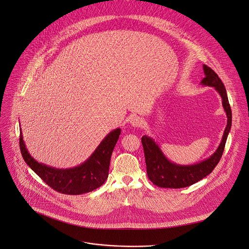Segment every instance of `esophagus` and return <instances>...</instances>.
<instances>
[{"label":"esophagus","mask_w":249,"mask_h":249,"mask_svg":"<svg viewBox=\"0 0 249 249\" xmlns=\"http://www.w3.org/2000/svg\"><path fill=\"white\" fill-rule=\"evenodd\" d=\"M129 122H130V124H131L133 127H140V126H142V118L139 117V116H132V117L130 118Z\"/></svg>","instance_id":"obj_1"}]
</instances>
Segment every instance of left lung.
Wrapping results in <instances>:
<instances>
[{
  "label": "left lung",
  "instance_id": "left-lung-1",
  "mask_svg": "<svg viewBox=\"0 0 249 249\" xmlns=\"http://www.w3.org/2000/svg\"><path fill=\"white\" fill-rule=\"evenodd\" d=\"M204 78L200 85L213 87L222 99V106L227 115V126L222 141L217 149L209 157L194 164H178L169 160L163 153L158 143L150 137H142V143L146 164V173L149 180L160 188H186L202 180L209 175L221 159L228 135L231 127V110L229 104L226 88L218 75L205 64L202 66Z\"/></svg>",
  "mask_w": 249,
  "mask_h": 249
}]
</instances>
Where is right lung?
<instances>
[{
	"label": "right lung",
	"mask_w": 249,
	"mask_h": 249,
	"mask_svg": "<svg viewBox=\"0 0 249 249\" xmlns=\"http://www.w3.org/2000/svg\"><path fill=\"white\" fill-rule=\"evenodd\" d=\"M121 129L108 133L95 151L84 162L75 167L62 169L37 161L28 151L20 128L19 145L28 166L52 189L65 195H82L100 188L108 177L110 158L119 139Z\"/></svg>",
	"instance_id": "obj_1"
}]
</instances>
